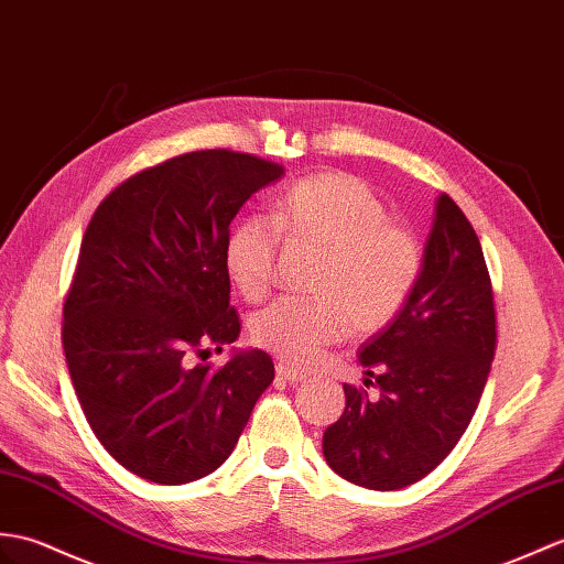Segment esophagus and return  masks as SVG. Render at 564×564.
Masks as SVG:
<instances>
[{"mask_svg": "<svg viewBox=\"0 0 564 564\" xmlns=\"http://www.w3.org/2000/svg\"><path fill=\"white\" fill-rule=\"evenodd\" d=\"M276 375H279V379H285L288 384H300V382H305V379H307L303 372L288 368L285 362H279V365H276Z\"/></svg>", "mask_w": 564, "mask_h": 564, "instance_id": "34e87169", "label": "esophagus"}]
</instances>
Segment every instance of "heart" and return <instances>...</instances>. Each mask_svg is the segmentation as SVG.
<instances>
[{"mask_svg":"<svg viewBox=\"0 0 564 564\" xmlns=\"http://www.w3.org/2000/svg\"><path fill=\"white\" fill-rule=\"evenodd\" d=\"M279 232L326 250L314 291L324 297H281L252 319V341L281 360L310 368L341 341L348 319L377 332L409 303L423 269L415 235L391 220L384 202L346 173L295 182L273 202L271 220L247 216L228 235L226 269L247 300L267 297L276 271Z\"/></svg>","mask_w":564,"mask_h":564,"instance_id":"obj_1","label":"heart"}]
</instances>
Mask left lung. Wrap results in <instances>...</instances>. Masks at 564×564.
I'll list each match as a JSON object with an SVG mask.
<instances>
[{
	"label": "left lung",
	"instance_id": "left-lung-1",
	"mask_svg": "<svg viewBox=\"0 0 564 564\" xmlns=\"http://www.w3.org/2000/svg\"><path fill=\"white\" fill-rule=\"evenodd\" d=\"M492 283L478 235L437 196L421 279L409 303L360 346L365 387L326 427L324 459L368 490H401L437 468L474 417L495 358Z\"/></svg>",
	"mask_w": 564,
	"mask_h": 564
}]
</instances>
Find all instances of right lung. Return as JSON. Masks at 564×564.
I'll use <instances>...</instances> for the list:
<instances>
[{"label":"right lung","mask_w":564,"mask_h":564,"mask_svg":"<svg viewBox=\"0 0 564 564\" xmlns=\"http://www.w3.org/2000/svg\"><path fill=\"white\" fill-rule=\"evenodd\" d=\"M281 175L250 153L192 151L124 180L88 223L62 346L90 430L139 478L214 474L273 382L264 350H238L218 370L194 360L240 336L230 220Z\"/></svg>","instance_id":"right-lung-1"}]
</instances>
